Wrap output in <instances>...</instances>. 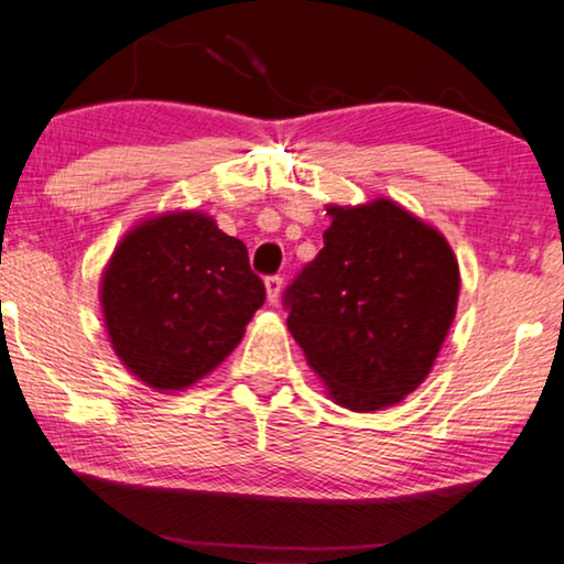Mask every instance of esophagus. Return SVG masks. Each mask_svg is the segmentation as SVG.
I'll return each instance as SVG.
<instances>
[{"label": "esophagus", "mask_w": 564, "mask_h": 564, "mask_svg": "<svg viewBox=\"0 0 564 564\" xmlns=\"http://www.w3.org/2000/svg\"><path fill=\"white\" fill-rule=\"evenodd\" d=\"M264 284H267V297H269V303H272V305H274V303H280V297H282V288H284L282 276H280V274L267 276Z\"/></svg>", "instance_id": "34e87169"}]
</instances>
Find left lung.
<instances>
[{
  "label": "left lung",
  "instance_id": "left-lung-1",
  "mask_svg": "<svg viewBox=\"0 0 564 564\" xmlns=\"http://www.w3.org/2000/svg\"><path fill=\"white\" fill-rule=\"evenodd\" d=\"M326 210L321 253L284 292L288 328L338 405L380 411L434 367L457 313L459 264L436 228L392 199Z\"/></svg>",
  "mask_w": 564,
  "mask_h": 564
}]
</instances>
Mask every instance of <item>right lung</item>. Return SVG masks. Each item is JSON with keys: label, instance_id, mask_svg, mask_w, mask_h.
<instances>
[{"label": "right lung", "instance_id": "obj_1", "mask_svg": "<svg viewBox=\"0 0 564 564\" xmlns=\"http://www.w3.org/2000/svg\"><path fill=\"white\" fill-rule=\"evenodd\" d=\"M264 297L243 241L195 210L130 230L99 290L115 354L153 390H184L210 375Z\"/></svg>", "mask_w": 564, "mask_h": 564}]
</instances>
